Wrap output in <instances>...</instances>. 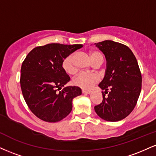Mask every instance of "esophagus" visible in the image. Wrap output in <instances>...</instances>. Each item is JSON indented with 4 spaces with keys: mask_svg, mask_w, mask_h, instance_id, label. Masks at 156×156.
Listing matches in <instances>:
<instances>
[{
    "mask_svg": "<svg viewBox=\"0 0 156 156\" xmlns=\"http://www.w3.org/2000/svg\"><path fill=\"white\" fill-rule=\"evenodd\" d=\"M82 93H83V94H90V93H91V91L82 90Z\"/></svg>",
    "mask_w": 156,
    "mask_h": 156,
    "instance_id": "34e87169",
    "label": "esophagus"
}]
</instances>
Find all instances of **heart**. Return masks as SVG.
<instances>
[{
    "instance_id": "b5f03b06",
    "label": "heart",
    "mask_w": 156,
    "mask_h": 156,
    "mask_svg": "<svg viewBox=\"0 0 156 156\" xmlns=\"http://www.w3.org/2000/svg\"><path fill=\"white\" fill-rule=\"evenodd\" d=\"M91 60L93 64L103 62V56L100 52L97 51H91L89 52ZM62 67L66 73L69 75L74 74L76 72V68L74 64V55L70 54L67 55L62 61ZM100 78L95 74H88V73H80L73 78V82L74 85L80 88L89 90L92 89L93 86L99 81Z\"/></svg>"
}]
</instances>
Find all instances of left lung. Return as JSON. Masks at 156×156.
Listing matches in <instances>:
<instances>
[{"instance_id": "8db88e82", "label": "left lung", "mask_w": 156, "mask_h": 156, "mask_svg": "<svg viewBox=\"0 0 156 156\" xmlns=\"http://www.w3.org/2000/svg\"><path fill=\"white\" fill-rule=\"evenodd\" d=\"M94 44L104 53L107 62L105 77L99 84L105 92H102L103 101L94 106V111L104 120H122L135 108L141 92L142 79L137 60L123 44L105 40Z\"/></svg>"}]
</instances>
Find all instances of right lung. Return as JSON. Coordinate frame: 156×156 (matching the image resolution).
<instances>
[{"instance_id":"add662e5","label":"right lung","mask_w":156,"mask_h":156,"mask_svg":"<svg viewBox=\"0 0 156 156\" xmlns=\"http://www.w3.org/2000/svg\"><path fill=\"white\" fill-rule=\"evenodd\" d=\"M82 44H48L28 53L21 66L20 87L23 98L34 114L44 122H56L73 108V100L81 94L78 87H64L70 80L62 61Z\"/></svg>"}]
</instances>
